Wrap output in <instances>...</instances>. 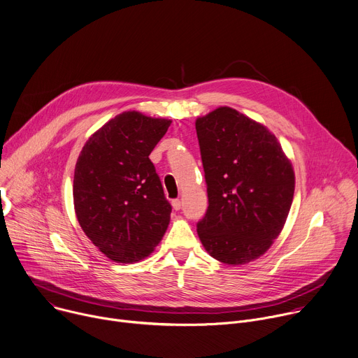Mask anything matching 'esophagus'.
<instances>
[{"label":"esophagus","instance_id":"esophagus-1","mask_svg":"<svg viewBox=\"0 0 358 358\" xmlns=\"http://www.w3.org/2000/svg\"><path fill=\"white\" fill-rule=\"evenodd\" d=\"M172 206H173V209H175V210H180L182 203H180V201H179V199H173V201H172Z\"/></svg>","mask_w":358,"mask_h":358}]
</instances>
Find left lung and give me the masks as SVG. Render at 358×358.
<instances>
[{"mask_svg":"<svg viewBox=\"0 0 358 358\" xmlns=\"http://www.w3.org/2000/svg\"><path fill=\"white\" fill-rule=\"evenodd\" d=\"M209 206L197 222L206 252L227 264L262 256L280 234L294 172L275 136L236 109L196 119Z\"/></svg>","mask_w":358,"mask_h":358,"instance_id":"left-lung-1","label":"left lung"}]
</instances>
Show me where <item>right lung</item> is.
Wrapping results in <instances>:
<instances>
[{
    "mask_svg": "<svg viewBox=\"0 0 358 358\" xmlns=\"http://www.w3.org/2000/svg\"><path fill=\"white\" fill-rule=\"evenodd\" d=\"M171 122L135 110L119 113L88 139L78 157V222L113 262L149 256L168 229L172 206L149 155Z\"/></svg>",
    "mask_w": 358,
    "mask_h": 358,
    "instance_id": "add662e5",
    "label": "right lung"
}]
</instances>
